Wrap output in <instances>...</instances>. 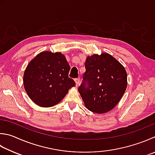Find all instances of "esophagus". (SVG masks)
I'll use <instances>...</instances> for the list:
<instances>
[{"mask_svg": "<svg viewBox=\"0 0 155 155\" xmlns=\"http://www.w3.org/2000/svg\"><path fill=\"white\" fill-rule=\"evenodd\" d=\"M80 78H75V84H76V86H78L79 84H80Z\"/></svg>", "mask_w": 155, "mask_h": 155, "instance_id": "esophagus-1", "label": "esophagus"}]
</instances>
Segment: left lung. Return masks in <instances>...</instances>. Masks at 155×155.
Listing matches in <instances>:
<instances>
[{"label":"left lung","mask_w":155,"mask_h":155,"mask_svg":"<svg viewBox=\"0 0 155 155\" xmlns=\"http://www.w3.org/2000/svg\"><path fill=\"white\" fill-rule=\"evenodd\" d=\"M85 68L78 87L84 104L94 113L108 112L117 104L126 90V71L107 53L87 57Z\"/></svg>","instance_id":"obj_1"}]
</instances>
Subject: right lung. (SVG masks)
<instances>
[{"label":"right lung","mask_w":155,"mask_h":155,"mask_svg":"<svg viewBox=\"0 0 155 155\" xmlns=\"http://www.w3.org/2000/svg\"><path fill=\"white\" fill-rule=\"evenodd\" d=\"M70 66L61 52H42L32 59L23 75L26 92L32 101L42 107L59 103L75 85L69 78Z\"/></svg>","instance_id":"1"}]
</instances>
